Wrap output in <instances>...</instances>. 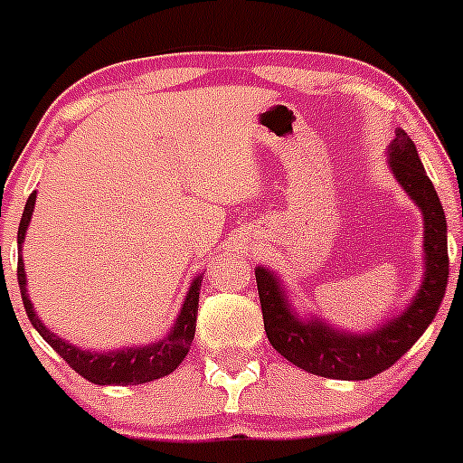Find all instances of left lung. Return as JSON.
I'll list each match as a JSON object with an SVG mask.
<instances>
[{
	"instance_id": "left-lung-1",
	"label": "left lung",
	"mask_w": 463,
	"mask_h": 463,
	"mask_svg": "<svg viewBox=\"0 0 463 463\" xmlns=\"http://www.w3.org/2000/svg\"><path fill=\"white\" fill-rule=\"evenodd\" d=\"M389 163L400 185L424 216V282L400 316L369 333L331 329L322 320H300L287 302L280 280L265 267H256L262 320L271 346L282 357L313 375L331 380H369L395 364L429 329L449 285L446 216L439 196L426 176L415 143L397 130L389 147Z\"/></svg>"
}]
</instances>
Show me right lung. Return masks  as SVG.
I'll list each match as a JSON object with an SVG mask.
<instances>
[{
	"label": "right lung",
	"instance_id": "right-lung-1",
	"mask_svg": "<svg viewBox=\"0 0 463 463\" xmlns=\"http://www.w3.org/2000/svg\"><path fill=\"white\" fill-rule=\"evenodd\" d=\"M34 198L37 192H33L28 196L26 207H24L22 222H19L17 232V242L19 251H22L24 236H26L28 222H31L33 210H34ZM201 278L192 282L190 291H187L185 302H183L181 313L176 317V325L172 326V331L163 337L156 345H143V346H128L121 351H110V353H90L81 351L79 346L71 345V342L61 340L59 335H54L52 331H48L42 325L39 316L33 309V302L26 293V273H24V260L19 256L17 262V280H19V291H22L24 309L28 313V320L33 322V326L37 329L39 335L52 346L63 360L71 364L81 377H86L92 384H114V386H128V384H146V382L158 380V377H165L185 360L187 351H190L194 331H196V313H198V291H201Z\"/></svg>",
	"mask_w": 463,
	"mask_h": 463
}]
</instances>
